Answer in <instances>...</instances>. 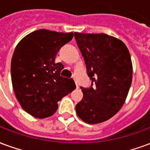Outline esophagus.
<instances>
[{
    "mask_svg": "<svg viewBox=\"0 0 150 150\" xmlns=\"http://www.w3.org/2000/svg\"><path fill=\"white\" fill-rule=\"evenodd\" d=\"M75 85H76V88H79V84L76 81H75Z\"/></svg>",
    "mask_w": 150,
    "mask_h": 150,
    "instance_id": "1",
    "label": "esophagus"
}]
</instances>
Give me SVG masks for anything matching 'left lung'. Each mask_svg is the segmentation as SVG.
Listing matches in <instances>:
<instances>
[{"instance_id": "left-lung-1", "label": "left lung", "mask_w": 150, "mask_h": 150, "mask_svg": "<svg viewBox=\"0 0 150 150\" xmlns=\"http://www.w3.org/2000/svg\"><path fill=\"white\" fill-rule=\"evenodd\" d=\"M74 34L91 79V87H80L83 98L75 110L86 123L98 124L116 115L126 101L133 77L130 54L122 41L111 35Z\"/></svg>"}]
</instances>
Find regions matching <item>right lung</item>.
<instances>
[{
    "label": "right lung",
    "mask_w": 150,
    "mask_h": 150,
    "mask_svg": "<svg viewBox=\"0 0 150 150\" xmlns=\"http://www.w3.org/2000/svg\"><path fill=\"white\" fill-rule=\"evenodd\" d=\"M73 33L39 29L16 45L11 61V78L16 99L25 111L38 118L50 117L58 102L75 89L74 80L60 76L64 67L55 63L57 53Z\"/></svg>",
    "instance_id": "add662e5"
}]
</instances>
